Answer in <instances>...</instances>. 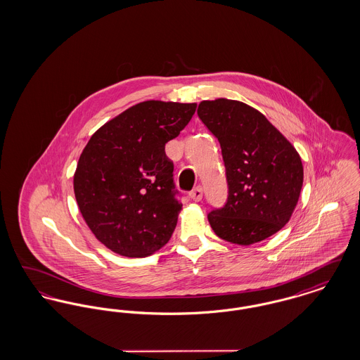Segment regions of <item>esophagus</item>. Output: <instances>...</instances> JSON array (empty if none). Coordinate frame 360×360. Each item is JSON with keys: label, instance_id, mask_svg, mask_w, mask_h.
Returning a JSON list of instances; mask_svg holds the SVG:
<instances>
[{"label": "esophagus", "instance_id": "esophagus-1", "mask_svg": "<svg viewBox=\"0 0 360 360\" xmlns=\"http://www.w3.org/2000/svg\"><path fill=\"white\" fill-rule=\"evenodd\" d=\"M188 195H190V198H191L193 201L198 202V201H201V200H202V195H204V190H202L201 186H197V188H193V190L188 193Z\"/></svg>", "mask_w": 360, "mask_h": 360}]
</instances>
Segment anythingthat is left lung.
Listing matches in <instances>:
<instances>
[{
	"mask_svg": "<svg viewBox=\"0 0 360 360\" xmlns=\"http://www.w3.org/2000/svg\"><path fill=\"white\" fill-rule=\"evenodd\" d=\"M198 117L219 140L228 197L207 220L233 244L267 239L290 220L304 182L302 162L290 141L257 109L219 98L198 105Z\"/></svg>",
	"mask_w": 360,
	"mask_h": 360,
	"instance_id": "obj_1",
	"label": "left lung"
}]
</instances>
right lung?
<instances>
[{"label":"right lung","mask_w":360,"mask_h":360,"mask_svg":"<svg viewBox=\"0 0 360 360\" xmlns=\"http://www.w3.org/2000/svg\"><path fill=\"white\" fill-rule=\"evenodd\" d=\"M195 108L137 103L86 144L74 175L75 198L94 236L113 252L148 257L172 238L182 204L165 146L188 125Z\"/></svg>","instance_id":"right-lung-1"}]
</instances>
